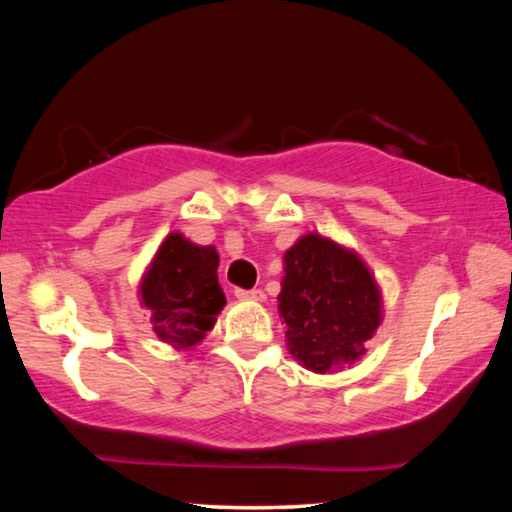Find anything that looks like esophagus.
<instances>
[{
  "label": "esophagus",
  "mask_w": 512,
  "mask_h": 512,
  "mask_svg": "<svg viewBox=\"0 0 512 512\" xmlns=\"http://www.w3.org/2000/svg\"><path fill=\"white\" fill-rule=\"evenodd\" d=\"M235 296L239 300H264V291L262 289H235Z\"/></svg>",
  "instance_id": "1"
}]
</instances>
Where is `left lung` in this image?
I'll return each mask as SVG.
<instances>
[{
	"label": "left lung",
	"mask_w": 512,
	"mask_h": 512,
	"mask_svg": "<svg viewBox=\"0 0 512 512\" xmlns=\"http://www.w3.org/2000/svg\"><path fill=\"white\" fill-rule=\"evenodd\" d=\"M277 302L289 352L320 375L357 361L381 323V293L368 266L320 235L300 237L284 253Z\"/></svg>",
	"instance_id": "1"
}]
</instances>
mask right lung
I'll use <instances>...</instances> for the list:
<instances>
[{"label": "right lung", "instance_id": "1", "mask_svg": "<svg viewBox=\"0 0 512 512\" xmlns=\"http://www.w3.org/2000/svg\"><path fill=\"white\" fill-rule=\"evenodd\" d=\"M219 253L196 246L180 232L162 241L142 277V305L151 309L153 332L176 350H189L205 339L225 305L219 287Z\"/></svg>", "mask_w": 512, "mask_h": 512}]
</instances>
